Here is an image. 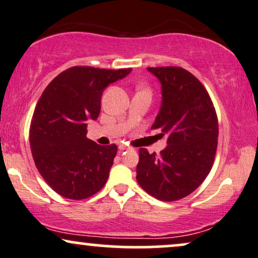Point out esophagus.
<instances>
[{
    "label": "esophagus",
    "mask_w": 258,
    "mask_h": 258,
    "mask_svg": "<svg viewBox=\"0 0 258 258\" xmlns=\"http://www.w3.org/2000/svg\"><path fill=\"white\" fill-rule=\"evenodd\" d=\"M127 149H130L128 146H126V145H123V144H120V145H119V150H120V151H125V150H127Z\"/></svg>",
    "instance_id": "34e87169"
}]
</instances>
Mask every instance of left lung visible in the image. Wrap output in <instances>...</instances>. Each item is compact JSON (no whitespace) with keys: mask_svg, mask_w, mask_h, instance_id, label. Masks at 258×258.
Returning <instances> with one entry per match:
<instances>
[{"mask_svg":"<svg viewBox=\"0 0 258 258\" xmlns=\"http://www.w3.org/2000/svg\"><path fill=\"white\" fill-rule=\"evenodd\" d=\"M161 83V108L151 128L167 137L161 155L139 150L137 181L162 201L187 197L210 174L218 145V119L200 81L177 67L148 68Z\"/></svg>","mask_w":258,"mask_h":258,"instance_id":"left-lung-1","label":"left lung"}]
</instances>
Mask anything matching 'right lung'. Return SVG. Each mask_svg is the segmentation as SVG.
Here are the masks:
<instances>
[{
    "mask_svg": "<svg viewBox=\"0 0 258 258\" xmlns=\"http://www.w3.org/2000/svg\"><path fill=\"white\" fill-rule=\"evenodd\" d=\"M131 71L70 68L39 99L29 130L32 156L42 178L61 197L87 199L108 180L118 146L88 139L87 121L99 116L103 90Z\"/></svg>",
    "mask_w": 258,
    "mask_h": 258,
    "instance_id": "1",
    "label": "right lung"
}]
</instances>
